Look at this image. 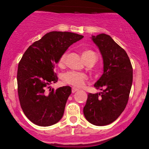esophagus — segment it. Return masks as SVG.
<instances>
[{"label":"esophagus","mask_w":149,"mask_h":149,"mask_svg":"<svg viewBox=\"0 0 149 149\" xmlns=\"http://www.w3.org/2000/svg\"><path fill=\"white\" fill-rule=\"evenodd\" d=\"M78 90V88H72V93H74V92H77Z\"/></svg>","instance_id":"obj_1"}]
</instances>
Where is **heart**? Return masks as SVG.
Segmentation results:
<instances>
[{"mask_svg": "<svg viewBox=\"0 0 149 149\" xmlns=\"http://www.w3.org/2000/svg\"><path fill=\"white\" fill-rule=\"evenodd\" d=\"M91 55H95V53L92 52V50H85L82 53V57L83 59L85 58L90 57ZM66 53H64L59 58L58 61V65L59 66H64L65 60H66ZM87 79V76L85 73L74 72V71H69V72L64 73L62 76V80L66 84L73 85L74 87H81L84 84L85 80Z\"/></svg>", "mask_w": 149, "mask_h": 149, "instance_id": "b5f03b06", "label": "heart"}]
</instances>
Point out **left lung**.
I'll return each mask as SVG.
<instances>
[{
  "instance_id": "left-lung-1",
  "label": "left lung",
  "mask_w": 149,
  "mask_h": 149,
  "mask_svg": "<svg viewBox=\"0 0 149 149\" xmlns=\"http://www.w3.org/2000/svg\"><path fill=\"white\" fill-rule=\"evenodd\" d=\"M91 38L100 49L104 64L103 74L94 86L103 91L88 94L83 113L89 123L104 126L115 121L125 109L133 70L125 49L110 36L100 33Z\"/></svg>"
}]
</instances>
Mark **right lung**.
<instances>
[{
  "label": "right lung",
  "mask_w": 149,
  "mask_h": 149,
  "mask_svg": "<svg viewBox=\"0 0 149 149\" xmlns=\"http://www.w3.org/2000/svg\"><path fill=\"white\" fill-rule=\"evenodd\" d=\"M83 38L71 32H49L30 45L22 56L17 78L18 95L23 112L33 123L47 127L62 118L71 88L54 90L49 85L58 80L54 69L59 58Z\"/></svg>",
  "instance_id": "obj_1"
}]
</instances>
